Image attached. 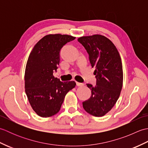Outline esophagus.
Returning a JSON list of instances; mask_svg holds the SVG:
<instances>
[{
	"instance_id": "1",
	"label": "esophagus",
	"mask_w": 148,
	"mask_h": 148,
	"mask_svg": "<svg viewBox=\"0 0 148 148\" xmlns=\"http://www.w3.org/2000/svg\"><path fill=\"white\" fill-rule=\"evenodd\" d=\"M76 84H77V86H84L83 83H79V82H76Z\"/></svg>"
}]
</instances>
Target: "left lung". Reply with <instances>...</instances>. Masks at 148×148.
<instances>
[{"label":"left lung","mask_w":148,"mask_h":148,"mask_svg":"<svg viewBox=\"0 0 148 148\" xmlns=\"http://www.w3.org/2000/svg\"><path fill=\"white\" fill-rule=\"evenodd\" d=\"M77 40L88 53L97 79L95 86L86 84L92 95L83 102V108L89 114L100 117L111 111L120 95L123 80L121 59L115 45L102 35L83 36Z\"/></svg>","instance_id":"1"}]
</instances>
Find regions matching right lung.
<instances>
[{
  "instance_id": "obj_1",
  "label": "right lung",
  "mask_w": 148,
  "mask_h": 148,
  "mask_svg": "<svg viewBox=\"0 0 148 148\" xmlns=\"http://www.w3.org/2000/svg\"><path fill=\"white\" fill-rule=\"evenodd\" d=\"M75 38L65 34H49L40 39L30 53L25 72V88L31 107L40 117L58 113L66 94L76 85L73 81L61 82L53 74L58 69L61 48Z\"/></svg>"
}]
</instances>
